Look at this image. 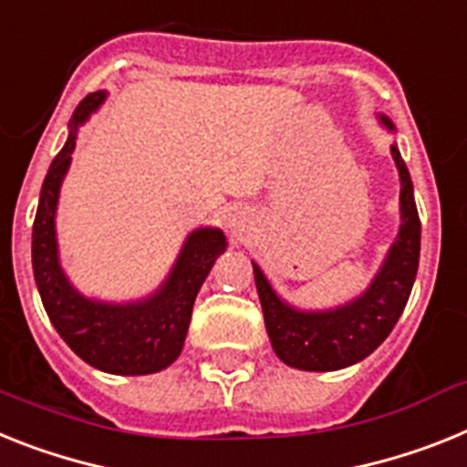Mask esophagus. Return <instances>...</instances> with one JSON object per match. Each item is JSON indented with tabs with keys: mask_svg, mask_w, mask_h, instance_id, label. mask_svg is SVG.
<instances>
[{
	"mask_svg": "<svg viewBox=\"0 0 467 467\" xmlns=\"http://www.w3.org/2000/svg\"><path fill=\"white\" fill-rule=\"evenodd\" d=\"M249 225V213H246L242 206H230L225 213V227L227 233L233 234V237H242V233Z\"/></svg>",
	"mask_w": 467,
	"mask_h": 467,
	"instance_id": "obj_1",
	"label": "esophagus"
}]
</instances>
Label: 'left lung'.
Instances as JSON below:
<instances>
[{"label": "left lung", "instance_id": "obj_1", "mask_svg": "<svg viewBox=\"0 0 467 467\" xmlns=\"http://www.w3.org/2000/svg\"><path fill=\"white\" fill-rule=\"evenodd\" d=\"M378 119L385 130L397 132L387 116L379 113ZM389 151L401 182V225L379 270L358 296L332 308H296L282 299L261 265L252 261L270 344L277 358L289 368L327 373L354 366L385 342L406 308L420 261V218L415 209L410 173L397 142L391 144Z\"/></svg>", "mask_w": 467, "mask_h": 467}]
</instances>
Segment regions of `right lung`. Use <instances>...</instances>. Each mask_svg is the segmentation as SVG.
Masks as SVG:
<instances>
[{
    "label": "right lung",
    "instance_id": "1",
    "mask_svg": "<svg viewBox=\"0 0 467 467\" xmlns=\"http://www.w3.org/2000/svg\"><path fill=\"white\" fill-rule=\"evenodd\" d=\"M107 101V89L88 94L70 116L68 140L42 182L33 225V273L42 306L85 363L111 375H151L168 368L185 347L192 306L215 258L227 249L221 227L203 225L185 237L173 268L142 299L104 301L82 294L58 258V194L76 149L78 128Z\"/></svg>",
    "mask_w": 467,
    "mask_h": 467
}]
</instances>
